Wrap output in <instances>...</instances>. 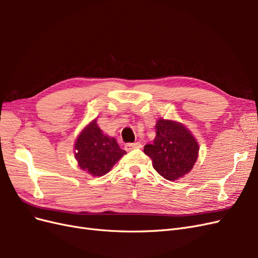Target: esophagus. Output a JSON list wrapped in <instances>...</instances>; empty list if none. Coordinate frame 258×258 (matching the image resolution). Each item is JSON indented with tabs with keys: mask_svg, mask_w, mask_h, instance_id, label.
Masks as SVG:
<instances>
[{
	"mask_svg": "<svg viewBox=\"0 0 258 258\" xmlns=\"http://www.w3.org/2000/svg\"><path fill=\"white\" fill-rule=\"evenodd\" d=\"M142 144L140 142H136V143H127L124 145V150L126 151H132V150H136V148H141Z\"/></svg>",
	"mask_w": 258,
	"mask_h": 258,
	"instance_id": "esophagus-1",
	"label": "esophagus"
}]
</instances>
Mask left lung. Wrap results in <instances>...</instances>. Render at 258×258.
<instances>
[{
	"mask_svg": "<svg viewBox=\"0 0 258 258\" xmlns=\"http://www.w3.org/2000/svg\"><path fill=\"white\" fill-rule=\"evenodd\" d=\"M155 128L154 143L144 146V153L152 159L154 169L169 181L188 173L198 158L196 139L176 121L160 118Z\"/></svg>",
	"mask_w": 258,
	"mask_h": 258,
	"instance_id": "8db88e82",
	"label": "left lung"
}]
</instances>
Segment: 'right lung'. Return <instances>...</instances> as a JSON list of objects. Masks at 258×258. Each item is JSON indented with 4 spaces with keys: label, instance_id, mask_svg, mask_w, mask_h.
<instances>
[{
    "label": "right lung",
    "instance_id": "right-lung-1",
    "mask_svg": "<svg viewBox=\"0 0 258 258\" xmlns=\"http://www.w3.org/2000/svg\"><path fill=\"white\" fill-rule=\"evenodd\" d=\"M126 151L114 138L105 136L93 120L77 138L75 158L79 166L93 176H102L110 171Z\"/></svg>",
    "mask_w": 258,
    "mask_h": 258
}]
</instances>
